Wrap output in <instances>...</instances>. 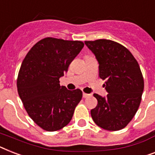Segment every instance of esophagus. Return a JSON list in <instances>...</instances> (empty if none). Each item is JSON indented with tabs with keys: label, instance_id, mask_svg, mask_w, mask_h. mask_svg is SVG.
Masks as SVG:
<instances>
[{
	"label": "esophagus",
	"instance_id": "34e87169",
	"mask_svg": "<svg viewBox=\"0 0 155 155\" xmlns=\"http://www.w3.org/2000/svg\"><path fill=\"white\" fill-rule=\"evenodd\" d=\"M91 94H87V93H85V92L83 93V97L84 98L91 97Z\"/></svg>",
	"mask_w": 155,
	"mask_h": 155
}]
</instances>
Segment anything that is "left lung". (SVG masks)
Listing matches in <instances>:
<instances>
[{"mask_svg": "<svg viewBox=\"0 0 155 155\" xmlns=\"http://www.w3.org/2000/svg\"><path fill=\"white\" fill-rule=\"evenodd\" d=\"M99 62V75L106 80L108 94H94L97 106L91 110L95 124L115 131L127 127L140 105L144 80L140 67L129 50L115 41L100 39L85 41Z\"/></svg>", "mask_w": 155, "mask_h": 155, "instance_id": "1", "label": "left lung"}]
</instances>
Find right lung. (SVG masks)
Segmentation results:
<instances>
[{"instance_id": "right-lung-1", "label": "right lung", "mask_w": 155, "mask_h": 155, "mask_svg": "<svg viewBox=\"0 0 155 155\" xmlns=\"http://www.w3.org/2000/svg\"><path fill=\"white\" fill-rule=\"evenodd\" d=\"M84 44L46 37L30 49L16 80L19 96L29 117L47 131L64 127L83 96L82 91L68 90L60 78L80 53Z\"/></svg>"}]
</instances>
